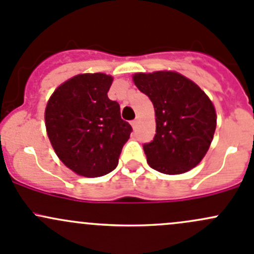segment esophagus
<instances>
[{
	"label": "esophagus",
	"instance_id": "1",
	"mask_svg": "<svg viewBox=\"0 0 254 254\" xmlns=\"http://www.w3.org/2000/svg\"><path fill=\"white\" fill-rule=\"evenodd\" d=\"M137 124H139V119H137V118H136V119H134V120H132V122H131V127H134V129H136Z\"/></svg>",
	"mask_w": 254,
	"mask_h": 254
}]
</instances>
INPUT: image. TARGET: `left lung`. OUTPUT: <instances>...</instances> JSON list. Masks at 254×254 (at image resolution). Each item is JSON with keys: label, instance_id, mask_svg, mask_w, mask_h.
Masks as SVG:
<instances>
[{"label": "left lung", "instance_id": "left-lung-1", "mask_svg": "<svg viewBox=\"0 0 254 254\" xmlns=\"http://www.w3.org/2000/svg\"><path fill=\"white\" fill-rule=\"evenodd\" d=\"M132 81L155 108L156 135L143 145L150 167L182 175L199 165L216 129V111L205 92L176 71L137 72Z\"/></svg>", "mask_w": 254, "mask_h": 254}]
</instances>
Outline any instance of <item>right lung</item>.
<instances>
[{
	"instance_id": "add662e5",
	"label": "right lung",
	"mask_w": 254,
	"mask_h": 254,
	"mask_svg": "<svg viewBox=\"0 0 254 254\" xmlns=\"http://www.w3.org/2000/svg\"><path fill=\"white\" fill-rule=\"evenodd\" d=\"M113 77L102 72L79 73L54 91L45 108V127L54 151L76 175H108L119 162L131 127L120 107L108 98Z\"/></svg>"
}]
</instances>
